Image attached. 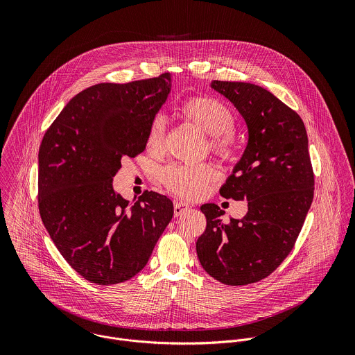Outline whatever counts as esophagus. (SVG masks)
<instances>
[{"label": "esophagus", "instance_id": "obj_1", "mask_svg": "<svg viewBox=\"0 0 355 355\" xmlns=\"http://www.w3.org/2000/svg\"><path fill=\"white\" fill-rule=\"evenodd\" d=\"M191 207V205H189V203L186 202H175V206H173V211H175V216L176 217H179L180 214H183L187 209H190Z\"/></svg>", "mask_w": 355, "mask_h": 355}]
</instances>
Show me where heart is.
<instances>
[{
    "instance_id": "obj_1",
    "label": "heart",
    "mask_w": 355,
    "mask_h": 355,
    "mask_svg": "<svg viewBox=\"0 0 355 355\" xmlns=\"http://www.w3.org/2000/svg\"><path fill=\"white\" fill-rule=\"evenodd\" d=\"M182 117L197 127L209 138V150L225 162L236 159L238 142L234 135L235 116L224 102L213 97H193L180 107ZM165 120L155 116L146 134L148 150L159 155L165 150ZM214 179V172L209 165H171L161 173L164 186L173 194L197 200L202 196L207 184Z\"/></svg>"
}]
</instances>
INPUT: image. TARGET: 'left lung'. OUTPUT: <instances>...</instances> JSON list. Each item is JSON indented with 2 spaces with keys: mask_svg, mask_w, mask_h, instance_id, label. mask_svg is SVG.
Wrapping results in <instances>:
<instances>
[{
  "mask_svg": "<svg viewBox=\"0 0 355 355\" xmlns=\"http://www.w3.org/2000/svg\"><path fill=\"white\" fill-rule=\"evenodd\" d=\"M211 89L232 102L248 124V146L220 194L246 200L249 210L224 223L217 205H202L206 230L197 254L216 280L246 286L269 276L302 230L314 194L307 134L295 110L257 85L213 80Z\"/></svg>",
  "mask_w": 355,
  "mask_h": 355,
  "instance_id": "obj_1",
  "label": "left lung"
}]
</instances>
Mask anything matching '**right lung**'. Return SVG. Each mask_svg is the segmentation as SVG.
<instances>
[{
  "mask_svg": "<svg viewBox=\"0 0 355 355\" xmlns=\"http://www.w3.org/2000/svg\"><path fill=\"white\" fill-rule=\"evenodd\" d=\"M171 75L94 85L68 102L44 135L38 207L53 243L86 280L110 286L134 277L172 220L173 203L145 191L132 206L113 190L123 157L146 149Z\"/></svg>",
  "mask_w": 355,
  "mask_h": 355,
  "instance_id": "1",
  "label": "right lung"
}]
</instances>
